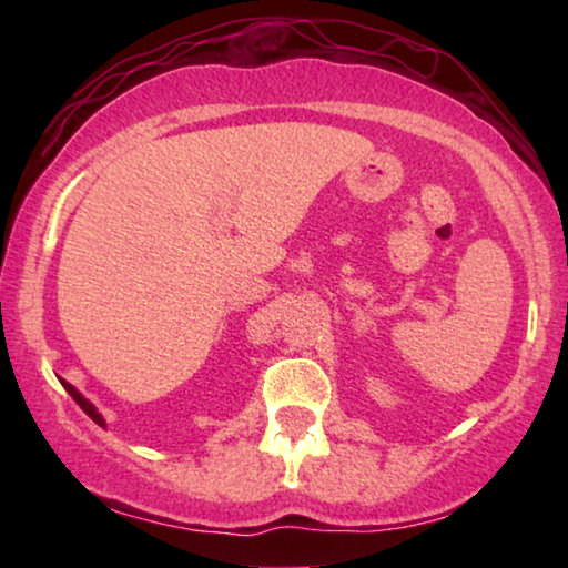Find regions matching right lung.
Segmentation results:
<instances>
[{"label": "right lung", "mask_w": 568, "mask_h": 568, "mask_svg": "<svg viewBox=\"0 0 568 568\" xmlns=\"http://www.w3.org/2000/svg\"><path fill=\"white\" fill-rule=\"evenodd\" d=\"M61 385H64V390H67L69 395H72V398H74V403H77V406H80V408L84 410V414H88V416L92 418V422H95L98 426H105V418H103V414H100V410H98L95 406H92V403H90L88 398H84V395H82L80 390H77V387H74V385H69V383H64V379H61Z\"/></svg>", "instance_id": "add662e5"}]
</instances>
